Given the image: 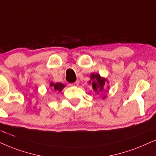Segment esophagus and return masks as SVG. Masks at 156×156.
I'll list each match as a JSON object with an SVG mask.
<instances>
[{
    "mask_svg": "<svg viewBox=\"0 0 156 156\" xmlns=\"http://www.w3.org/2000/svg\"><path fill=\"white\" fill-rule=\"evenodd\" d=\"M78 84H79V81H78V80H76V82L73 83H70V85L71 86H78Z\"/></svg>",
    "mask_w": 156,
    "mask_h": 156,
    "instance_id": "obj_1",
    "label": "esophagus"
}]
</instances>
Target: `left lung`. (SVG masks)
<instances>
[{
    "label": "left lung",
    "mask_w": 156,
    "mask_h": 156,
    "mask_svg": "<svg viewBox=\"0 0 156 156\" xmlns=\"http://www.w3.org/2000/svg\"><path fill=\"white\" fill-rule=\"evenodd\" d=\"M90 78L92 80H90L89 83H92L93 90L95 91H98V90H99L100 91H103V87L105 86V81L107 80L101 78L99 74H91ZM97 93L98 94V93Z\"/></svg>",
    "instance_id": "1"
}]
</instances>
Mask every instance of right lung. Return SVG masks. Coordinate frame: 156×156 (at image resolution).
I'll use <instances>...</instances> for the list:
<instances>
[{
	"mask_svg": "<svg viewBox=\"0 0 156 156\" xmlns=\"http://www.w3.org/2000/svg\"><path fill=\"white\" fill-rule=\"evenodd\" d=\"M50 86H51V88L52 89H53L55 91H59V92H61V91L63 90L64 87L63 84L61 83H51V84H50Z\"/></svg>",
	"mask_w": 156,
	"mask_h": 156,
	"instance_id": "add662e5",
	"label": "right lung"
}]
</instances>
